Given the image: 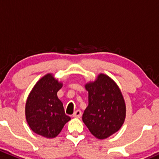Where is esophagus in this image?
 <instances>
[{
    "instance_id": "1",
    "label": "esophagus",
    "mask_w": 159,
    "mask_h": 159,
    "mask_svg": "<svg viewBox=\"0 0 159 159\" xmlns=\"http://www.w3.org/2000/svg\"><path fill=\"white\" fill-rule=\"evenodd\" d=\"M81 115H82V113H81V111H80V110H78V111H76L74 113V115H73V117L74 118H80L81 117Z\"/></svg>"
}]
</instances>
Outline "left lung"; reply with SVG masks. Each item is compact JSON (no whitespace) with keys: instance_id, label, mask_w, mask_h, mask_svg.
<instances>
[{"instance_id":"left-lung-1","label":"left lung","mask_w":159,"mask_h":159,"mask_svg":"<svg viewBox=\"0 0 159 159\" xmlns=\"http://www.w3.org/2000/svg\"><path fill=\"white\" fill-rule=\"evenodd\" d=\"M84 88L89 93V105L82 115L83 122L95 137L106 139L118 132L125 119L122 93L115 81L104 74L86 83Z\"/></svg>"}]
</instances>
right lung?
<instances>
[{"instance_id": "right-lung-1", "label": "right lung", "mask_w": 159, "mask_h": 159, "mask_svg": "<svg viewBox=\"0 0 159 159\" xmlns=\"http://www.w3.org/2000/svg\"><path fill=\"white\" fill-rule=\"evenodd\" d=\"M63 83L52 74H47L35 84L26 102L25 115L30 128L36 134L55 138L70 120L65 115L57 93Z\"/></svg>"}]
</instances>
